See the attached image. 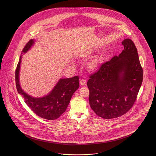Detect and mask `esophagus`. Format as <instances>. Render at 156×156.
<instances>
[{"label": "esophagus", "mask_w": 156, "mask_h": 156, "mask_svg": "<svg viewBox=\"0 0 156 156\" xmlns=\"http://www.w3.org/2000/svg\"><path fill=\"white\" fill-rule=\"evenodd\" d=\"M80 84L82 86H85L86 85V80H84V79H82L80 80Z\"/></svg>", "instance_id": "34e87169"}]
</instances>
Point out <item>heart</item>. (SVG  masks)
<instances>
[{
	"instance_id": "1",
	"label": "heart",
	"mask_w": 156,
	"mask_h": 156,
	"mask_svg": "<svg viewBox=\"0 0 156 156\" xmlns=\"http://www.w3.org/2000/svg\"><path fill=\"white\" fill-rule=\"evenodd\" d=\"M87 54H88V52H87ZM86 55H87V54H86ZM89 67L90 69L92 70H96L98 67V62L97 60H94V61L91 62L89 65Z\"/></svg>"
}]
</instances>
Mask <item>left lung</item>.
<instances>
[{
  "mask_svg": "<svg viewBox=\"0 0 156 156\" xmlns=\"http://www.w3.org/2000/svg\"><path fill=\"white\" fill-rule=\"evenodd\" d=\"M122 44V52L102 63L87 83L90 107L104 119L126 113L134 104L142 83L143 70L137 48L130 39H124Z\"/></svg>",
  "mask_w": 156,
  "mask_h": 156,
  "instance_id": "left-lung-1",
  "label": "left lung"
}]
</instances>
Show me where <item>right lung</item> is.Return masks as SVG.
<instances>
[{
  "instance_id": "1",
  "label": "right lung",
  "mask_w": 156,
  "mask_h": 156,
  "mask_svg": "<svg viewBox=\"0 0 156 156\" xmlns=\"http://www.w3.org/2000/svg\"><path fill=\"white\" fill-rule=\"evenodd\" d=\"M34 39H31L25 45L22 54L26 53L33 45ZM22 55L15 70V82L17 91L24 99V102L34 113L41 118L53 120L59 118L65 112L71 97L79 88V76L61 79L48 94L42 98H34L26 94L19 83L20 65Z\"/></svg>"
}]
</instances>
